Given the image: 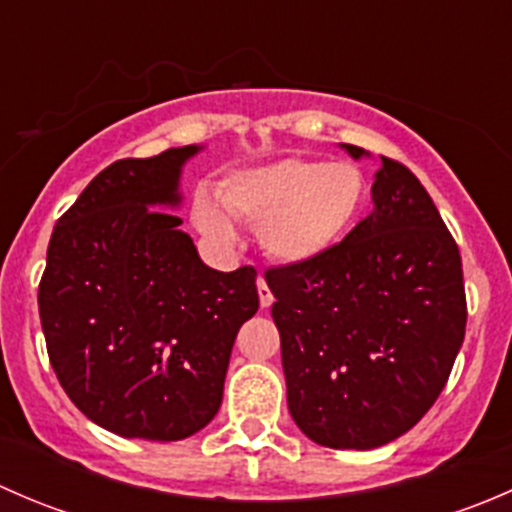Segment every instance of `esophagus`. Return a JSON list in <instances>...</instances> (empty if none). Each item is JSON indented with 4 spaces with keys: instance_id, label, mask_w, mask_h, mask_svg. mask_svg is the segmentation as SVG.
<instances>
[{
    "instance_id": "34e87169",
    "label": "esophagus",
    "mask_w": 512,
    "mask_h": 512,
    "mask_svg": "<svg viewBox=\"0 0 512 512\" xmlns=\"http://www.w3.org/2000/svg\"><path fill=\"white\" fill-rule=\"evenodd\" d=\"M257 294H260V304H262V309H267V307H270L272 302H275V297H272V289L267 287L265 277H257Z\"/></svg>"
}]
</instances>
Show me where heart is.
<instances>
[{
  "label": "heart",
  "instance_id": "b5f03b06",
  "mask_svg": "<svg viewBox=\"0 0 512 512\" xmlns=\"http://www.w3.org/2000/svg\"><path fill=\"white\" fill-rule=\"evenodd\" d=\"M369 183L354 163L282 158L235 170L220 180L218 200L198 193L193 225L215 245H232V218L257 225L262 252L282 265H307L332 252L364 213Z\"/></svg>",
  "mask_w": 512,
  "mask_h": 512
}]
</instances>
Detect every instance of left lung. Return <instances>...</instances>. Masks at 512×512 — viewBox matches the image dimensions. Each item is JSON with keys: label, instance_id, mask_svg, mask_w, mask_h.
<instances>
[{"label": "left lung", "instance_id": "1", "mask_svg": "<svg viewBox=\"0 0 512 512\" xmlns=\"http://www.w3.org/2000/svg\"><path fill=\"white\" fill-rule=\"evenodd\" d=\"M371 200L332 252L265 272L289 414L327 448L369 451L414 428L466 337L461 252L431 195L381 156Z\"/></svg>", "mask_w": 512, "mask_h": 512}]
</instances>
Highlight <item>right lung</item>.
<instances>
[{
	"mask_svg": "<svg viewBox=\"0 0 512 512\" xmlns=\"http://www.w3.org/2000/svg\"><path fill=\"white\" fill-rule=\"evenodd\" d=\"M200 146L123 158L51 232L39 282L46 352L76 409L123 438L180 441L223 404L232 344L257 312V272L200 260L178 215Z\"/></svg>",
	"mask_w": 512,
	"mask_h": 512,
	"instance_id": "1",
	"label": "right lung"
}]
</instances>
